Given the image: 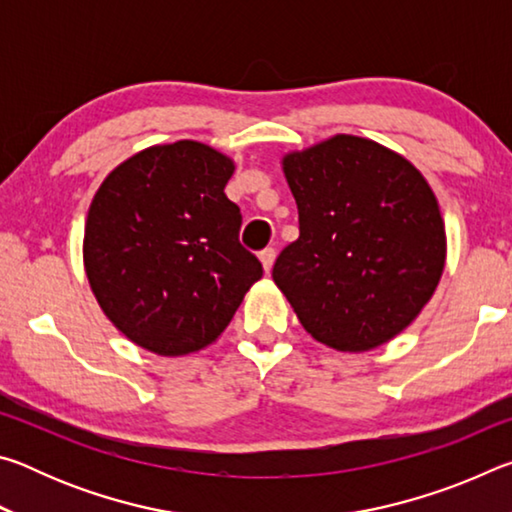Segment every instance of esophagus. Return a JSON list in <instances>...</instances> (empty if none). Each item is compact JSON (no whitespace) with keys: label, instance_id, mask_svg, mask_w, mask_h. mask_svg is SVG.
<instances>
[{"label":"esophagus","instance_id":"34e87169","mask_svg":"<svg viewBox=\"0 0 512 512\" xmlns=\"http://www.w3.org/2000/svg\"><path fill=\"white\" fill-rule=\"evenodd\" d=\"M259 259H262L264 271H266V273H271L273 262H275V248H264L262 253H259Z\"/></svg>","mask_w":512,"mask_h":512}]
</instances>
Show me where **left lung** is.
Wrapping results in <instances>:
<instances>
[{"label":"left lung","instance_id":"1","mask_svg":"<svg viewBox=\"0 0 512 512\" xmlns=\"http://www.w3.org/2000/svg\"><path fill=\"white\" fill-rule=\"evenodd\" d=\"M300 237L273 280L316 341L363 352L409 327L438 287L445 225L427 180L402 155L336 135L284 158Z\"/></svg>","mask_w":512,"mask_h":512}]
</instances>
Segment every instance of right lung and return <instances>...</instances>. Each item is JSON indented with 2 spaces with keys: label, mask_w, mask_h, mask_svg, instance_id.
I'll list each match as a JSON object with an SVG mask.
<instances>
[{
  "label": "right lung",
  "mask_w": 512,
  "mask_h": 512,
  "mask_svg": "<svg viewBox=\"0 0 512 512\" xmlns=\"http://www.w3.org/2000/svg\"><path fill=\"white\" fill-rule=\"evenodd\" d=\"M232 171L223 153L180 140L121 162L94 194L85 273L106 316L146 350H203L264 273L223 192Z\"/></svg>",
  "instance_id": "add662e5"
}]
</instances>
